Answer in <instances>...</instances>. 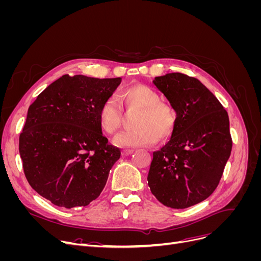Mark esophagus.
<instances>
[{
	"label": "esophagus",
	"instance_id": "obj_1",
	"mask_svg": "<svg viewBox=\"0 0 261 261\" xmlns=\"http://www.w3.org/2000/svg\"><path fill=\"white\" fill-rule=\"evenodd\" d=\"M134 152V150L132 149H128V150H122V155L123 156H126V155H129Z\"/></svg>",
	"mask_w": 261,
	"mask_h": 261
}]
</instances>
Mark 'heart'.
<instances>
[{
    "label": "heart",
    "instance_id": "heart-1",
    "mask_svg": "<svg viewBox=\"0 0 261 261\" xmlns=\"http://www.w3.org/2000/svg\"><path fill=\"white\" fill-rule=\"evenodd\" d=\"M121 99L126 109L139 110L134 125L135 128L117 135L114 144L118 147H147L158 139H169L175 129L177 115L172 106L161 101L160 94L146 85H133L122 90ZM98 120L101 129L113 135L120 129L123 121L121 102L109 97L102 102Z\"/></svg>",
    "mask_w": 261,
    "mask_h": 261
}]
</instances>
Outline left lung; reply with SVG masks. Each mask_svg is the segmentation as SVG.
Returning <instances> with one entry per match:
<instances>
[{"mask_svg": "<svg viewBox=\"0 0 261 261\" xmlns=\"http://www.w3.org/2000/svg\"><path fill=\"white\" fill-rule=\"evenodd\" d=\"M153 85L174 108L175 129L153 152L148 185L164 206L184 209L215 192L232 150L227 112L198 80L180 73L155 77Z\"/></svg>", "mask_w": 261, "mask_h": 261, "instance_id": "1", "label": "left lung"}]
</instances>
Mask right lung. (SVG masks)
<instances>
[{"label": "right lung", "instance_id": "obj_1", "mask_svg": "<svg viewBox=\"0 0 261 261\" xmlns=\"http://www.w3.org/2000/svg\"><path fill=\"white\" fill-rule=\"evenodd\" d=\"M122 78L63 75L28 109L19 136L30 186L58 207H85L98 198L120 149L108 144L99 125L102 102Z\"/></svg>", "mask_w": 261, "mask_h": 261}]
</instances>
